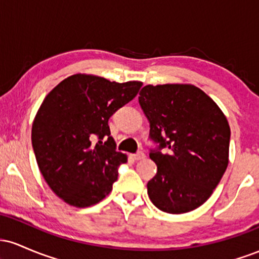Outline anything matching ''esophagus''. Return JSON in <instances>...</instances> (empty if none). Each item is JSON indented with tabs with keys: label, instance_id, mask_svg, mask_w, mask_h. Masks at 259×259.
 <instances>
[{
	"label": "esophagus",
	"instance_id": "34e87169",
	"mask_svg": "<svg viewBox=\"0 0 259 259\" xmlns=\"http://www.w3.org/2000/svg\"><path fill=\"white\" fill-rule=\"evenodd\" d=\"M145 157H146V154H145L144 152H138L135 154H132V158L134 160H141V159H144Z\"/></svg>",
	"mask_w": 259,
	"mask_h": 259
}]
</instances>
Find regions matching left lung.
<instances>
[{
    "instance_id": "1",
    "label": "left lung",
    "mask_w": 259,
    "mask_h": 259,
    "mask_svg": "<svg viewBox=\"0 0 259 259\" xmlns=\"http://www.w3.org/2000/svg\"><path fill=\"white\" fill-rule=\"evenodd\" d=\"M139 103L150 121V136L159 142L150 158L157 174L147 194L170 214L194 210L213 194L229 164L230 126L218 105L191 84L146 85Z\"/></svg>"
}]
</instances>
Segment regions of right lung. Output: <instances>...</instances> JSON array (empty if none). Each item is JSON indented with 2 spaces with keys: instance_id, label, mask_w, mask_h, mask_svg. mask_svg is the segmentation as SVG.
Segmentation results:
<instances>
[{
  "instance_id": "1",
  "label": "right lung",
  "mask_w": 259,
  "mask_h": 259,
  "mask_svg": "<svg viewBox=\"0 0 259 259\" xmlns=\"http://www.w3.org/2000/svg\"><path fill=\"white\" fill-rule=\"evenodd\" d=\"M141 86L74 74L45 97L32 121L31 144L44 179L65 203L90 207L112 191L127 156L115 151L108 119ZM95 137L97 144H92Z\"/></svg>"
}]
</instances>
